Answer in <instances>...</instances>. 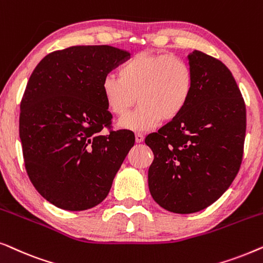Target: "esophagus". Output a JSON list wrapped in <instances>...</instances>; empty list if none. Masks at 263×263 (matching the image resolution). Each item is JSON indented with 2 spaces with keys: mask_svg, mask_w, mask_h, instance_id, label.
Returning a JSON list of instances; mask_svg holds the SVG:
<instances>
[{
  "mask_svg": "<svg viewBox=\"0 0 263 263\" xmlns=\"http://www.w3.org/2000/svg\"><path fill=\"white\" fill-rule=\"evenodd\" d=\"M143 139H145V136H143V134H141V133H136L135 134V141L140 143L143 141Z\"/></svg>",
  "mask_w": 263,
  "mask_h": 263,
  "instance_id": "1",
  "label": "esophagus"
}]
</instances>
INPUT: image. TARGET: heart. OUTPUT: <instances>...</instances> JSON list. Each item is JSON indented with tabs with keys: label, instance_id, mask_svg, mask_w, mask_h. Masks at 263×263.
<instances>
[{
	"label": "heart",
	"instance_id": "obj_1",
	"mask_svg": "<svg viewBox=\"0 0 263 263\" xmlns=\"http://www.w3.org/2000/svg\"><path fill=\"white\" fill-rule=\"evenodd\" d=\"M194 91V73L188 61L167 53L140 52L118 68V77L107 74L102 81L106 106L123 117L120 122L129 130H149L161 120L172 121L183 112Z\"/></svg>",
	"mask_w": 263,
	"mask_h": 263
}]
</instances>
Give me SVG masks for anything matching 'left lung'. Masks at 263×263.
<instances>
[{"mask_svg": "<svg viewBox=\"0 0 263 263\" xmlns=\"http://www.w3.org/2000/svg\"><path fill=\"white\" fill-rule=\"evenodd\" d=\"M188 60L194 73L188 105L145 140L154 154L151 195L178 214L204 210L229 189L242 163L247 129L246 104L229 68L197 50Z\"/></svg>", "mask_w": 263, "mask_h": 263, "instance_id": "obj_1", "label": "left lung"}]
</instances>
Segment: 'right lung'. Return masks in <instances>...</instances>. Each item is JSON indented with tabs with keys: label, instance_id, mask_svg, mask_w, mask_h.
Segmentation results:
<instances>
[{
	"label": "right lung",
	"instance_id": "1",
	"mask_svg": "<svg viewBox=\"0 0 263 263\" xmlns=\"http://www.w3.org/2000/svg\"><path fill=\"white\" fill-rule=\"evenodd\" d=\"M130 53L110 45H79L46 55L20 104L25 167L37 192L67 211H85L109 194L135 136L110 130L103 79Z\"/></svg>",
	"mask_w": 263,
	"mask_h": 263
}]
</instances>
